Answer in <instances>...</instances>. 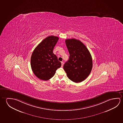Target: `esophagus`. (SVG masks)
<instances>
[{
  "label": "esophagus",
  "instance_id": "1",
  "mask_svg": "<svg viewBox=\"0 0 123 123\" xmlns=\"http://www.w3.org/2000/svg\"><path fill=\"white\" fill-rule=\"evenodd\" d=\"M63 64H64V62H61V67H63Z\"/></svg>",
  "mask_w": 123,
  "mask_h": 123
}]
</instances>
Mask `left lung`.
Here are the masks:
<instances>
[{
  "instance_id": "left-lung-1",
  "label": "left lung",
  "mask_w": 123,
  "mask_h": 123,
  "mask_svg": "<svg viewBox=\"0 0 123 123\" xmlns=\"http://www.w3.org/2000/svg\"><path fill=\"white\" fill-rule=\"evenodd\" d=\"M65 42L69 57L64 65L63 69L71 81L81 82L91 73L93 67L92 56L87 47L80 41L72 38L67 39Z\"/></svg>"
}]
</instances>
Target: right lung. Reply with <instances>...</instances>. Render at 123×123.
<instances>
[{"instance_id":"right-lung-1","label":"right lung","mask_w":123,"mask_h":123,"mask_svg":"<svg viewBox=\"0 0 123 123\" xmlns=\"http://www.w3.org/2000/svg\"><path fill=\"white\" fill-rule=\"evenodd\" d=\"M59 38L50 36L42 41L35 48L31 57V67L33 73L38 79L47 81L60 68L61 63L58 60L53 50Z\"/></svg>"}]
</instances>
